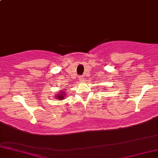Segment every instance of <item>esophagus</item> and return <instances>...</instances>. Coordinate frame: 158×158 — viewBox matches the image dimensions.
<instances>
[{"label":"esophagus","instance_id":"obj_1","mask_svg":"<svg viewBox=\"0 0 158 158\" xmlns=\"http://www.w3.org/2000/svg\"><path fill=\"white\" fill-rule=\"evenodd\" d=\"M79 80L81 81H84V77H83V76H80L79 77Z\"/></svg>","mask_w":158,"mask_h":158}]
</instances>
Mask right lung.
<instances>
[{"instance_id":"obj_1","label":"right lung","mask_w":158,"mask_h":158,"mask_svg":"<svg viewBox=\"0 0 158 158\" xmlns=\"http://www.w3.org/2000/svg\"><path fill=\"white\" fill-rule=\"evenodd\" d=\"M64 96H65V92H64V91H60V92L58 93V94L56 96V99H58V100H61L64 98Z\"/></svg>"}]
</instances>
